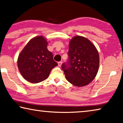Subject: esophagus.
<instances>
[{"instance_id":"obj_1","label":"esophagus","mask_w":123,"mask_h":123,"mask_svg":"<svg viewBox=\"0 0 123 123\" xmlns=\"http://www.w3.org/2000/svg\"><path fill=\"white\" fill-rule=\"evenodd\" d=\"M62 62L61 61L58 62V66H61L62 65Z\"/></svg>"}]
</instances>
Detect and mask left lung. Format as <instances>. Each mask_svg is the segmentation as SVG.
<instances>
[{"label":"left lung","instance_id":"8db88e82","mask_svg":"<svg viewBox=\"0 0 123 123\" xmlns=\"http://www.w3.org/2000/svg\"><path fill=\"white\" fill-rule=\"evenodd\" d=\"M67 61L62 65L66 78L77 86L91 83L98 71V52L90 41L81 36H75L69 42Z\"/></svg>","mask_w":123,"mask_h":123}]
</instances>
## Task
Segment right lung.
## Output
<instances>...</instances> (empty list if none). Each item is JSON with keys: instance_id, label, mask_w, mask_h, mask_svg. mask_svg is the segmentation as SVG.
Instances as JSON below:
<instances>
[{"instance_id": "obj_1", "label": "right lung", "mask_w": 123, "mask_h": 123, "mask_svg": "<svg viewBox=\"0 0 123 123\" xmlns=\"http://www.w3.org/2000/svg\"><path fill=\"white\" fill-rule=\"evenodd\" d=\"M48 42L42 36L31 39L19 54L17 66L22 77L29 82L44 80L58 64L47 49Z\"/></svg>"}]
</instances>
